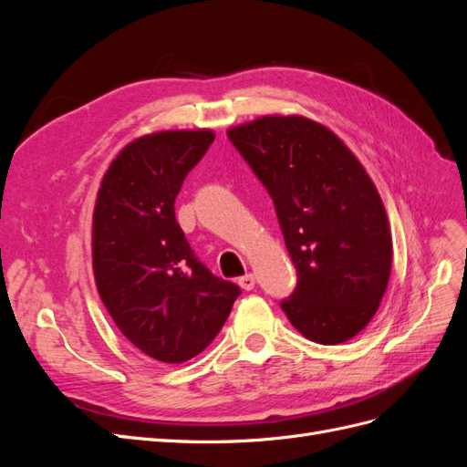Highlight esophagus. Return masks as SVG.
<instances>
[{"mask_svg": "<svg viewBox=\"0 0 467 467\" xmlns=\"http://www.w3.org/2000/svg\"><path fill=\"white\" fill-rule=\"evenodd\" d=\"M237 285L242 286L244 290H253V288H255V276H253L251 273H247V275H244L242 278L237 280Z\"/></svg>", "mask_w": 467, "mask_h": 467, "instance_id": "34e87169", "label": "esophagus"}]
</instances>
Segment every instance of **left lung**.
<instances>
[{
    "label": "left lung",
    "instance_id": "8db88e82",
    "mask_svg": "<svg viewBox=\"0 0 467 467\" xmlns=\"http://www.w3.org/2000/svg\"><path fill=\"white\" fill-rule=\"evenodd\" d=\"M228 138L271 194L298 273L280 307L309 341H348L378 312L391 271L372 179L337 134L306 117H261Z\"/></svg>",
    "mask_w": 467,
    "mask_h": 467
}]
</instances>
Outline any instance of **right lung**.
Wrapping results in <instances>:
<instances>
[{
    "label": "right lung",
    "instance_id": "obj_1",
    "mask_svg": "<svg viewBox=\"0 0 467 467\" xmlns=\"http://www.w3.org/2000/svg\"><path fill=\"white\" fill-rule=\"evenodd\" d=\"M212 142V130L138 138L112 160L97 192L91 245L99 296L122 335L167 364L202 352L242 294L196 259L175 218L182 181Z\"/></svg>",
    "mask_w": 467,
    "mask_h": 467
}]
</instances>
